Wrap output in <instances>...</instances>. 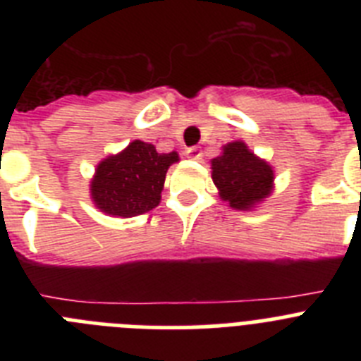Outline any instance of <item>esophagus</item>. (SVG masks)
<instances>
[{"mask_svg":"<svg viewBox=\"0 0 361 361\" xmlns=\"http://www.w3.org/2000/svg\"><path fill=\"white\" fill-rule=\"evenodd\" d=\"M186 157L193 159V161H199L202 157V152H200L199 146H191V148L186 149Z\"/></svg>","mask_w":361,"mask_h":361,"instance_id":"esophagus-1","label":"esophagus"}]
</instances>
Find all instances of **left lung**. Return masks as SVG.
I'll return each instance as SVG.
<instances>
[{
    "label": "left lung",
    "mask_w": 361,
    "mask_h": 361,
    "mask_svg": "<svg viewBox=\"0 0 361 361\" xmlns=\"http://www.w3.org/2000/svg\"><path fill=\"white\" fill-rule=\"evenodd\" d=\"M212 177L222 200L235 209H250L271 193L273 170L255 157L244 142H229L224 153L212 161Z\"/></svg>",
    "instance_id": "1"
}]
</instances>
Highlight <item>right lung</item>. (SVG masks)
<instances>
[{
    "label": "right lung",
    "instance_id": "add662e5",
    "mask_svg": "<svg viewBox=\"0 0 361 361\" xmlns=\"http://www.w3.org/2000/svg\"><path fill=\"white\" fill-rule=\"evenodd\" d=\"M178 155L157 153L155 146L133 141L119 155L104 159L92 180V199L101 212L117 216H135L161 202L166 171Z\"/></svg>",
    "mask_w": 361,
    "mask_h": 361
}]
</instances>
